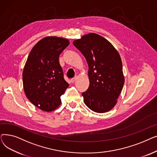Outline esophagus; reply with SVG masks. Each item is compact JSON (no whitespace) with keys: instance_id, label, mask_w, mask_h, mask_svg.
I'll return each instance as SVG.
<instances>
[{"instance_id":"obj_1","label":"esophagus","mask_w":157,"mask_h":157,"mask_svg":"<svg viewBox=\"0 0 157 157\" xmlns=\"http://www.w3.org/2000/svg\"><path fill=\"white\" fill-rule=\"evenodd\" d=\"M76 80V77H74V78H72L71 79V81L72 82V83H74V81H75Z\"/></svg>"}]
</instances>
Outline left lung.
<instances>
[{"mask_svg": "<svg viewBox=\"0 0 157 157\" xmlns=\"http://www.w3.org/2000/svg\"><path fill=\"white\" fill-rule=\"evenodd\" d=\"M73 44L88 65L90 85L82 93L85 104L96 113L109 111L116 105L125 82L118 52L108 40L95 33L75 40Z\"/></svg>", "mask_w": 157, "mask_h": 157, "instance_id": "obj_1", "label": "left lung"}]
</instances>
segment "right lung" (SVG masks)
Masks as SVG:
<instances>
[{
    "mask_svg": "<svg viewBox=\"0 0 157 157\" xmlns=\"http://www.w3.org/2000/svg\"><path fill=\"white\" fill-rule=\"evenodd\" d=\"M69 44L66 39L47 37L40 40L29 55L23 71L24 91L28 99L41 110L56 109L69 86L59 60Z\"/></svg>",
    "mask_w": 157,
    "mask_h": 157,
    "instance_id": "add662e5",
    "label": "right lung"
}]
</instances>
